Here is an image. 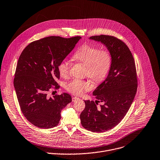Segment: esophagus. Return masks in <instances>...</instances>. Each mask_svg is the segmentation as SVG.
I'll use <instances>...</instances> for the list:
<instances>
[{
    "mask_svg": "<svg viewBox=\"0 0 160 160\" xmlns=\"http://www.w3.org/2000/svg\"><path fill=\"white\" fill-rule=\"evenodd\" d=\"M79 98H77V97H73L72 98V101H76V100H78Z\"/></svg>",
    "mask_w": 160,
    "mask_h": 160,
    "instance_id": "34e87169",
    "label": "esophagus"
}]
</instances>
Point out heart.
Returning a JSON list of instances; mask_svg holds the SVG:
<instances>
[{
	"label": "heart",
	"instance_id": "b5f03b06",
	"mask_svg": "<svg viewBox=\"0 0 160 160\" xmlns=\"http://www.w3.org/2000/svg\"><path fill=\"white\" fill-rule=\"evenodd\" d=\"M72 59L85 66L84 75L94 82L102 81L108 74L112 61L111 51L108 49H100L99 47L84 44L79 48L72 56ZM71 63L67 59L62 60L58 67L62 78H66L69 75ZM69 92L80 95L91 88V84L86 81L74 79L66 87Z\"/></svg>",
	"mask_w": 160,
	"mask_h": 160
}]
</instances>
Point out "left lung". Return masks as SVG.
Wrapping results in <instances>:
<instances>
[{"label":"left lung","instance_id":"8db88e82","mask_svg":"<svg viewBox=\"0 0 160 160\" xmlns=\"http://www.w3.org/2000/svg\"><path fill=\"white\" fill-rule=\"evenodd\" d=\"M89 39L104 44L112 57L107 78L93 92L96 101H84L85 108L80 114L85 129L102 132L118 124L131 107L138 88L136 69L129 49L121 40L106 35ZM100 102L103 104L98 107Z\"/></svg>","mask_w":160,"mask_h":160}]
</instances>
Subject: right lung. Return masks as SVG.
I'll list each match as a JSON object with an SVG mask.
<instances>
[{"instance_id":"add662e5","label":"right lung","mask_w":160,"mask_h":160,"mask_svg":"<svg viewBox=\"0 0 160 160\" xmlns=\"http://www.w3.org/2000/svg\"><path fill=\"white\" fill-rule=\"evenodd\" d=\"M80 36H49L30 43L22 52L16 69L14 85L21 109L33 125L44 129L56 126L61 111L72 101L68 93L48 96L59 88V62L72 51Z\"/></svg>"}]
</instances>
